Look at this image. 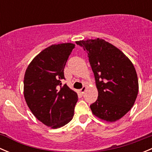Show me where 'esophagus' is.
I'll return each instance as SVG.
<instances>
[{
    "instance_id": "esophagus-1",
    "label": "esophagus",
    "mask_w": 152,
    "mask_h": 152,
    "mask_svg": "<svg viewBox=\"0 0 152 152\" xmlns=\"http://www.w3.org/2000/svg\"><path fill=\"white\" fill-rule=\"evenodd\" d=\"M86 89H87V87H86L85 86V87H82V89H80V90H79V91H80V93H82V94H83V93H85V92Z\"/></svg>"
}]
</instances>
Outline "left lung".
I'll list each match as a JSON object with an SVG mask.
<instances>
[{"mask_svg":"<svg viewBox=\"0 0 152 152\" xmlns=\"http://www.w3.org/2000/svg\"><path fill=\"white\" fill-rule=\"evenodd\" d=\"M76 42L87 50L94 73L99 96L90 105L92 113L107 122L119 120L131 110L138 93V79L132 62L103 39Z\"/></svg>","mask_w":152,"mask_h":152,"instance_id":"obj_1","label":"left lung"}]
</instances>
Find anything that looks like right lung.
<instances>
[{"label":"right lung","mask_w":152,"mask_h":152,"mask_svg":"<svg viewBox=\"0 0 152 152\" xmlns=\"http://www.w3.org/2000/svg\"><path fill=\"white\" fill-rule=\"evenodd\" d=\"M75 44L51 45L38 53L26 70L23 94L34 115L52 129L72 120L78 101L77 93L62 85L64 68Z\"/></svg>","instance_id":"add662e5"}]
</instances>
